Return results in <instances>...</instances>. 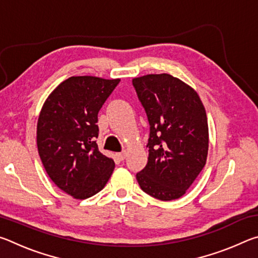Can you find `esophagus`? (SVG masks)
<instances>
[{
	"label": "esophagus",
	"mask_w": 258,
	"mask_h": 258,
	"mask_svg": "<svg viewBox=\"0 0 258 258\" xmlns=\"http://www.w3.org/2000/svg\"><path fill=\"white\" fill-rule=\"evenodd\" d=\"M117 158L119 160H124L126 158V151H121L119 154H117Z\"/></svg>",
	"instance_id": "obj_1"
}]
</instances>
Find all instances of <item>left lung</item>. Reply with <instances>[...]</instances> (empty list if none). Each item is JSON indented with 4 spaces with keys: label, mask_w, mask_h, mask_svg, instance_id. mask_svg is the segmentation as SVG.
Listing matches in <instances>:
<instances>
[{
    "label": "left lung",
    "mask_w": 258,
    "mask_h": 258,
    "mask_svg": "<svg viewBox=\"0 0 258 258\" xmlns=\"http://www.w3.org/2000/svg\"><path fill=\"white\" fill-rule=\"evenodd\" d=\"M150 125L139 185L156 199H178L202 172L208 154L206 110L198 93L169 74L133 78Z\"/></svg>",
    "instance_id": "left-lung-1"
}]
</instances>
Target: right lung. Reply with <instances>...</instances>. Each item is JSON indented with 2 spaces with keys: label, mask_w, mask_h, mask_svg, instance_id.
I'll list each match as a JSON object with an SVG mask.
<instances>
[{
  "label": "right lung",
  "mask_w": 258,
  "mask_h": 258,
  "mask_svg": "<svg viewBox=\"0 0 258 258\" xmlns=\"http://www.w3.org/2000/svg\"><path fill=\"white\" fill-rule=\"evenodd\" d=\"M117 80L73 76L55 87L37 121V149L47 175L76 199L101 191L115 163L99 151L98 112Z\"/></svg>",
  "instance_id": "1"
}]
</instances>
